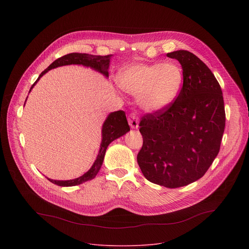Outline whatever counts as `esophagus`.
Segmentation results:
<instances>
[{
	"instance_id": "34e87169",
	"label": "esophagus",
	"mask_w": 249,
	"mask_h": 249,
	"mask_svg": "<svg viewBox=\"0 0 249 249\" xmlns=\"http://www.w3.org/2000/svg\"><path fill=\"white\" fill-rule=\"evenodd\" d=\"M128 122L132 129H137L139 127V120H138V116L136 115V113H131L129 115Z\"/></svg>"
}]
</instances>
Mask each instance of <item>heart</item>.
Instances as JSON below:
<instances>
[{
  "label": "heart",
  "mask_w": 249,
  "mask_h": 249,
  "mask_svg": "<svg viewBox=\"0 0 249 249\" xmlns=\"http://www.w3.org/2000/svg\"><path fill=\"white\" fill-rule=\"evenodd\" d=\"M117 83L123 90L138 97L142 108L157 112L167 108L178 96L183 71L173 61L139 63L120 72Z\"/></svg>",
  "instance_id": "b5f03b06"
}]
</instances>
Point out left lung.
I'll return each instance as SVG.
<instances>
[{
  "label": "left lung",
  "instance_id": "left-lung-1",
  "mask_svg": "<svg viewBox=\"0 0 249 249\" xmlns=\"http://www.w3.org/2000/svg\"><path fill=\"white\" fill-rule=\"evenodd\" d=\"M166 56L180 63L183 86L167 108L142 117L137 161L149 181L177 188L201 178L218 156L226 113L220 84L204 62L186 50Z\"/></svg>",
  "mask_w": 249,
  "mask_h": 249
}]
</instances>
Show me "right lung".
Wrapping results in <instances>:
<instances>
[{
  "mask_svg": "<svg viewBox=\"0 0 249 249\" xmlns=\"http://www.w3.org/2000/svg\"><path fill=\"white\" fill-rule=\"evenodd\" d=\"M111 56L112 55L95 56V55H89V54H86V53L67 54V55L55 60L47 69H45L43 72L39 75L38 79L35 81V83L32 85V87L30 88V90L35 86V84L39 81V79L44 74H46L49 70L55 69V68L61 67V66H66V65L75 64V65H83L86 67H90L91 69L97 71V72L101 73L102 75H104L106 78H107L109 62H110ZM30 90H29V92H30ZM128 131H130V127L128 125L125 112L123 110L111 112L107 116V118H106V120L104 121V123L102 125V131H101L102 140H101V144H100V149H99L98 155H97L96 160L93 162L92 166L85 174H83L82 176H80V177H78V178H75V179H71V180H53L50 178H47V179L56 185L64 186V187L76 186V185L82 184L86 181L91 180L96 176V174L98 173V171L102 165V162L104 160V155H105L106 149H107L108 145L114 140L125 135Z\"/></svg>",
  "mask_w": 249,
  "mask_h": 249,
  "instance_id": "1",
  "label": "right lung"
}]
</instances>
